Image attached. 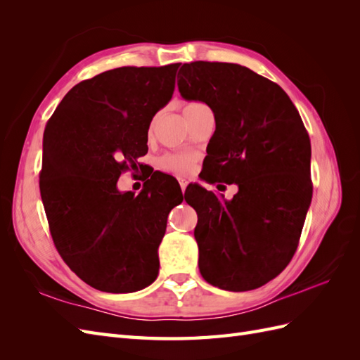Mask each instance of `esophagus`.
I'll return each mask as SVG.
<instances>
[{
	"instance_id": "1",
	"label": "esophagus",
	"mask_w": 360,
	"mask_h": 360,
	"mask_svg": "<svg viewBox=\"0 0 360 360\" xmlns=\"http://www.w3.org/2000/svg\"><path fill=\"white\" fill-rule=\"evenodd\" d=\"M179 183H180V188H181V191L184 192V191H186V186H188V181L186 180H184V179H180L179 180Z\"/></svg>"
}]
</instances>
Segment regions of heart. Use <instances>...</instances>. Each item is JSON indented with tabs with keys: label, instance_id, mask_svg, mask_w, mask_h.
I'll return each mask as SVG.
<instances>
[{
	"label": "heart",
	"instance_id": "obj_1",
	"mask_svg": "<svg viewBox=\"0 0 360 360\" xmlns=\"http://www.w3.org/2000/svg\"><path fill=\"white\" fill-rule=\"evenodd\" d=\"M200 106H205L204 103L200 102H189L186 106H184L183 112H188L192 110H197ZM153 129V123H151L150 132ZM159 167L171 174H177V176H183V174H188L193 168V156L189 155H165L159 159Z\"/></svg>",
	"mask_w": 360,
	"mask_h": 360
}]
</instances>
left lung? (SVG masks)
<instances>
[{
    "instance_id": "1",
    "label": "left lung",
    "mask_w": 360,
    "mask_h": 360,
    "mask_svg": "<svg viewBox=\"0 0 360 360\" xmlns=\"http://www.w3.org/2000/svg\"><path fill=\"white\" fill-rule=\"evenodd\" d=\"M179 75L183 99L214 114L207 181L238 186L230 201L197 188L204 204L193 231L200 271L222 290L258 288L297 249L312 198L309 135L287 93L240 64L193 61Z\"/></svg>"
}]
</instances>
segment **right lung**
I'll return each mask as SVG.
<instances>
[{
  "label": "right lung",
  "mask_w": 360,
  "mask_h": 360,
  "mask_svg": "<svg viewBox=\"0 0 360 360\" xmlns=\"http://www.w3.org/2000/svg\"><path fill=\"white\" fill-rule=\"evenodd\" d=\"M179 66L118 68L85 79L45 127L40 195L52 240L96 290L134 292L158 278V249L177 204L162 197L159 177L136 197L117 181L147 153L150 123L171 101Z\"/></svg>",
  "instance_id": "add662e5"
}]
</instances>
